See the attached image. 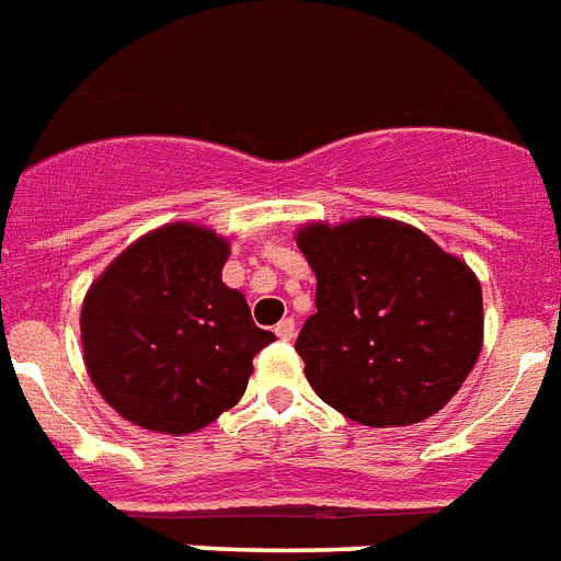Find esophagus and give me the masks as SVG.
<instances>
[{"label": "esophagus", "instance_id": "34e87169", "mask_svg": "<svg viewBox=\"0 0 561 561\" xmlns=\"http://www.w3.org/2000/svg\"><path fill=\"white\" fill-rule=\"evenodd\" d=\"M273 331H276V336H279L282 342H290V339H294V333H296V322H294V319H282V322L276 324Z\"/></svg>", "mask_w": 561, "mask_h": 561}]
</instances>
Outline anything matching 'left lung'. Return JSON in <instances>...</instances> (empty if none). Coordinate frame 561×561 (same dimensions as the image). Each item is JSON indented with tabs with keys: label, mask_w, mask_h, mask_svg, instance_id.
Listing matches in <instances>:
<instances>
[{
	"label": "left lung",
	"mask_w": 561,
	"mask_h": 561,
	"mask_svg": "<svg viewBox=\"0 0 561 561\" xmlns=\"http://www.w3.org/2000/svg\"><path fill=\"white\" fill-rule=\"evenodd\" d=\"M317 313L296 339L317 397L370 427L450 402L482 351V288L462 259L393 219L308 225Z\"/></svg>",
	"instance_id": "8db88e82"
}]
</instances>
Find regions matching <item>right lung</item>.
<instances>
[{
  "mask_svg": "<svg viewBox=\"0 0 561 561\" xmlns=\"http://www.w3.org/2000/svg\"><path fill=\"white\" fill-rule=\"evenodd\" d=\"M228 253L214 230L168 225L122 251L84 296L88 374L134 425L159 433L210 425L242 399L253 356L276 339L222 282Z\"/></svg>",
  "mask_w": 561,
  "mask_h": 561,
  "instance_id": "1",
  "label": "right lung"
}]
</instances>
